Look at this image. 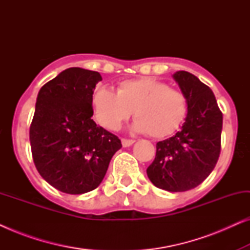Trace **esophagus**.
<instances>
[{"instance_id":"1","label":"esophagus","mask_w":250,"mask_h":250,"mask_svg":"<svg viewBox=\"0 0 250 250\" xmlns=\"http://www.w3.org/2000/svg\"><path fill=\"white\" fill-rule=\"evenodd\" d=\"M135 141L134 140H127V139H122V145L124 148H126V146H131L133 143H134Z\"/></svg>"}]
</instances>
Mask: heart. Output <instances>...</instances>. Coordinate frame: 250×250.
Segmentation results:
<instances>
[{
    "label": "heart",
    "instance_id": "1",
    "mask_svg": "<svg viewBox=\"0 0 250 250\" xmlns=\"http://www.w3.org/2000/svg\"><path fill=\"white\" fill-rule=\"evenodd\" d=\"M92 107L97 121L109 129H117L134 111L133 131L160 139L181 127L189 112V101L166 83L140 78L122 82L117 93L108 87L95 90Z\"/></svg>",
    "mask_w": 250,
    "mask_h": 250
}]
</instances>
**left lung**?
Instances as JSON below:
<instances>
[{"mask_svg":"<svg viewBox=\"0 0 250 250\" xmlns=\"http://www.w3.org/2000/svg\"><path fill=\"white\" fill-rule=\"evenodd\" d=\"M189 101V112L181 131L156 145V157L146 168L159 189L182 192L203 182L216 165L221 151L223 115L213 91L188 71L173 75Z\"/></svg>","mask_w":250,"mask_h":250,"instance_id":"8db88e82","label":"left lung"}]
</instances>
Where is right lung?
I'll return each instance as SVG.
<instances>
[{"label": "right lung", "instance_id": "right-lung-1", "mask_svg": "<svg viewBox=\"0 0 250 250\" xmlns=\"http://www.w3.org/2000/svg\"><path fill=\"white\" fill-rule=\"evenodd\" d=\"M98 71L73 67L41 87L29 129L41 176L61 192L82 194L102 182L121 140L92 119Z\"/></svg>", "mask_w": 250, "mask_h": 250}]
</instances>
